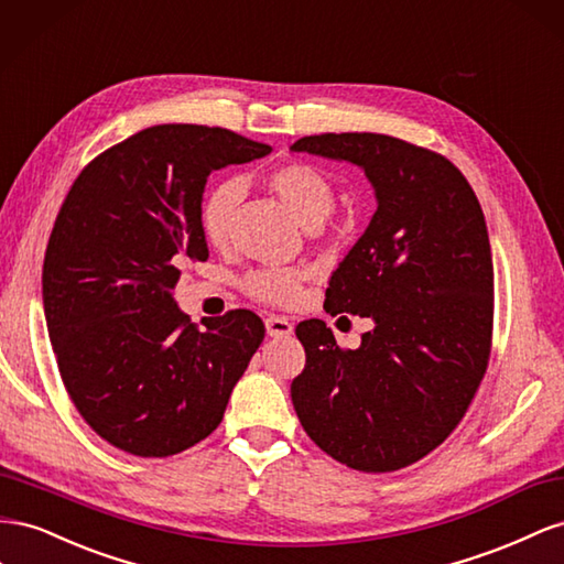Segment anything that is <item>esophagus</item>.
<instances>
[{"label":"esophagus","instance_id":"34e87169","mask_svg":"<svg viewBox=\"0 0 564 564\" xmlns=\"http://www.w3.org/2000/svg\"><path fill=\"white\" fill-rule=\"evenodd\" d=\"M264 326H267V335H271V337H288L293 333L291 321H288L285 316H276V314L267 316Z\"/></svg>","mask_w":564,"mask_h":564}]
</instances>
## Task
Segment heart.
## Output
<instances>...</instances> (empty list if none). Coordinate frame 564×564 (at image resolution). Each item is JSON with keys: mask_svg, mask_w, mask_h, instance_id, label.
I'll use <instances>...</instances> for the list:
<instances>
[{"mask_svg": "<svg viewBox=\"0 0 564 564\" xmlns=\"http://www.w3.org/2000/svg\"><path fill=\"white\" fill-rule=\"evenodd\" d=\"M269 186L288 205L302 224L316 227L324 221L335 205V186L330 176L310 163H285L269 174ZM240 200V184L236 180L219 182L207 188L200 203V227L210 243L219 246L227 240L229 219ZM307 273L300 267H264L246 279L248 293L271 304H291Z\"/></svg>", "mask_w": 564, "mask_h": 564, "instance_id": "b5f03b06", "label": "heart"}]
</instances>
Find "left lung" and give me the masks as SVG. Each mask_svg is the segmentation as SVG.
Instances as JSON below:
<instances>
[{
	"label": "left lung",
	"mask_w": 564,
	"mask_h": 564,
	"mask_svg": "<svg viewBox=\"0 0 564 564\" xmlns=\"http://www.w3.org/2000/svg\"><path fill=\"white\" fill-rule=\"evenodd\" d=\"M291 151L364 170L378 210L328 281L324 310L373 321L340 349L324 321L295 328L307 364L291 397L304 432L361 473L437 448L485 378L494 262L475 191L440 153L371 132L297 139Z\"/></svg>",
	"instance_id": "obj_1"
}]
</instances>
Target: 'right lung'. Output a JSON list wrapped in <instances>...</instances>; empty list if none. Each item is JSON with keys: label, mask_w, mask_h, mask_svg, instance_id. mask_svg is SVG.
<instances>
[{"label": "right lung", "mask_w": 564, "mask_h": 564, "mask_svg": "<svg viewBox=\"0 0 564 564\" xmlns=\"http://www.w3.org/2000/svg\"><path fill=\"white\" fill-rule=\"evenodd\" d=\"M267 153L221 127L155 124L94 158L61 207L42 269L46 328L75 409L127 454L205 440L264 340L248 310L196 328L174 285L207 260V176Z\"/></svg>", "instance_id": "right-lung-1"}]
</instances>
